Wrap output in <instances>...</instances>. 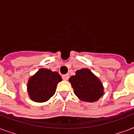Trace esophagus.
Segmentation results:
<instances>
[{
	"instance_id": "obj_1",
	"label": "esophagus",
	"mask_w": 134,
	"mask_h": 134,
	"mask_svg": "<svg viewBox=\"0 0 134 134\" xmlns=\"http://www.w3.org/2000/svg\"><path fill=\"white\" fill-rule=\"evenodd\" d=\"M62 79H63L64 80H67L69 79V75H68V74L63 75L62 76Z\"/></svg>"
}]
</instances>
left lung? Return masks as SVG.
Listing matches in <instances>:
<instances>
[{"label": "left lung", "mask_w": 134, "mask_h": 134, "mask_svg": "<svg viewBox=\"0 0 134 134\" xmlns=\"http://www.w3.org/2000/svg\"><path fill=\"white\" fill-rule=\"evenodd\" d=\"M76 96L80 100L88 103L98 101L104 95V87L100 79L91 70L83 68L75 72L69 79Z\"/></svg>", "instance_id": "8db88e82"}]
</instances>
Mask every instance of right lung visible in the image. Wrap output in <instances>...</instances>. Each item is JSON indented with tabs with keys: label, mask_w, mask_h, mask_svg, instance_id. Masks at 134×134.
Instances as JSON below:
<instances>
[{
	"label": "right lung",
	"mask_w": 134,
	"mask_h": 134,
	"mask_svg": "<svg viewBox=\"0 0 134 134\" xmlns=\"http://www.w3.org/2000/svg\"><path fill=\"white\" fill-rule=\"evenodd\" d=\"M61 81V76L57 72L41 68L29 79L27 92L29 98L36 103L49 100L55 93L57 85Z\"/></svg>",
	"instance_id": "add662e5"
}]
</instances>
